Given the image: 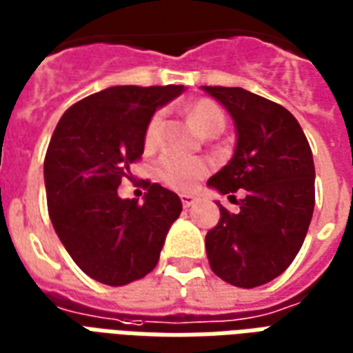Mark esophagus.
<instances>
[{
    "label": "esophagus",
    "mask_w": 353,
    "mask_h": 353,
    "mask_svg": "<svg viewBox=\"0 0 353 353\" xmlns=\"http://www.w3.org/2000/svg\"><path fill=\"white\" fill-rule=\"evenodd\" d=\"M180 201L184 207H192L195 203L199 201V195H194V194H180Z\"/></svg>",
    "instance_id": "obj_1"
}]
</instances>
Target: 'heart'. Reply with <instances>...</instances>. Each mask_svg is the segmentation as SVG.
<instances>
[{
  "label": "heart",
  "instance_id": "1",
  "mask_svg": "<svg viewBox=\"0 0 353 353\" xmlns=\"http://www.w3.org/2000/svg\"><path fill=\"white\" fill-rule=\"evenodd\" d=\"M186 118L190 125L205 137H214L225 125V117H223L222 109L214 101H208V99L194 103L186 110ZM159 125H161V114H154L145 131L146 148L156 146ZM210 167L212 163L207 158L169 154L159 163L158 176L165 186L179 190V192H188L210 171Z\"/></svg>",
  "mask_w": 353,
  "mask_h": 353
}]
</instances>
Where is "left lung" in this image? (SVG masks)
Returning <instances> with one entry per match:
<instances>
[{
    "instance_id": "8db88e82",
    "label": "left lung",
    "mask_w": 353,
    "mask_h": 353,
    "mask_svg": "<svg viewBox=\"0 0 353 353\" xmlns=\"http://www.w3.org/2000/svg\"><path fill=\"white\" fill-rule=\"evenodd\" d=\"M235 123L233 156L207 186L239 199L233 214L220 201V222L205 236L210 269L239 288H258L290 267L314 212V159L292 112L244 88L201 86Z\"/></svg>"
}]
</instances>
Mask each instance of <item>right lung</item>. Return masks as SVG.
Masks as SVG:
<instances>
[{"label": "right lung", "instance_id": "1", "mask_svg": "<svg viewBox=\"0 0 353 353\" xmlns=\"http://www.w3.org/2000/svg\"><path fill=\"white\" fill-rule=\"evenodd\" d=\"M184 86H110L63 112L45 158V188L54 231L90 279L125 285L146 276L182 201L146 184L143 205L122 199L118 186L145 152L146 125Z\"/></svg>", "mask_w": 353, "mask_h": 353}]
</instances>
